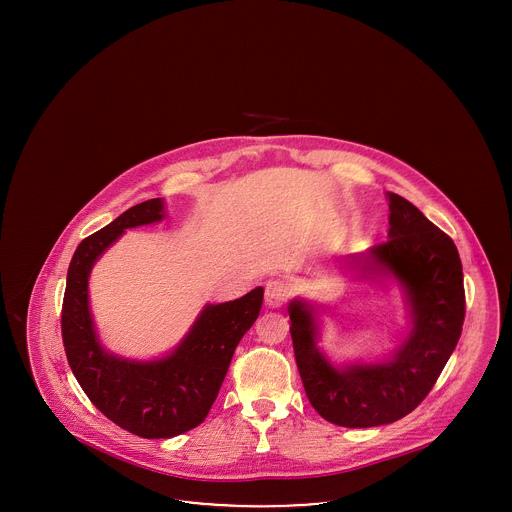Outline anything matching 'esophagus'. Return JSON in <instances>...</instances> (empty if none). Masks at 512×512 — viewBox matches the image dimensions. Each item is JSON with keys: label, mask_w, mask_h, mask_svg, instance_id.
Returning <instances> with one entry per match:
<instances>
[{"label": "esophagus", "mask_w": 512, "mask_h": 512, "mask_svg": "<svg viewBox=\"0 0 512 512\" xmlns=\"http://www.w3.org/2000/svg\"><path fill=\"white\" fill-rule=\"evenodd\" d=\"M292 295V288L288 282L284 280H268L267 288H265V303L268 307L276 309V307H282L288 297Z\"/></svg>", "instance_id": "34e87169"}]
</instances>
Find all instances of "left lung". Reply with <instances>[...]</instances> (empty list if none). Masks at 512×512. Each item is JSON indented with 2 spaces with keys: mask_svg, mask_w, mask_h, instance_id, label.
I'll return each mask as SVG.
<instances>
[{
  "mask_svg": "<svg viewBox=\"0 0 512 512\" xmlns=\"http://www.w3.org/2000/svg\"><path fill=\"white\" fill-rule=\"evenodd\" d=\"M390 230L384 244L351 255L359 278H393L405 292L411 332L380 363L334 366L318 349L317 307L288 305L297 370L305 393L324 420L345 428L391 424L414 411L434 388L461 338L463 265L453 240L411 201L388 192Z\"/></svg>",
  "mask_w": 512,
  "mask_h": 512,
  "instance_id": "8db88e82",
  "label": "left lung"
}]
</instances>
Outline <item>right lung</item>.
<instances>
[{
	"label": "right lung",
	"mask_w": 512,
	"mask_h": 512,
	"mask_svg": "<svg viewBox=\"0 0 512 512\" xmlns=\"http://www.w3.org/2000/svg\"><path fill=\"white\" fill-rule=\"evenodd\" d=\"M165 219L161 197L138 203L84 238L67 272L61 332L67 361L80 388L117 426L146 439H169L199 426L211 411L232 355L259 317L265 290L203 311L167 357L155 361L122 359L103 349L88 301L92 267L126 228Z\"/></svg>",
	"instance_id": "add662e5"
}]
</instances>
